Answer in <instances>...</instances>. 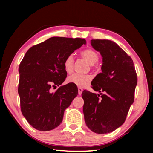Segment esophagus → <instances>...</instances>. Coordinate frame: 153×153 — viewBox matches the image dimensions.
<instances>
[{
	"mask_svg": "<svg viewBox=\"0 0 153 153\" xmlns=\"http://www.w3.org/2000/svg\"><path fill=\"white\" fill-rule=\"evenodd\" d=\"M82 91H83V89L82 88H78V94H79V95H81L82 94Z\"/></svg>",
	"mask_w": 153,
	"mask_h": 153,
	"instance_id": "34e87169",
	"label": "esophagus"
}]
</instances>
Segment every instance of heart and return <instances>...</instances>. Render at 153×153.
<instances>
[{
	"label": "heart",
	"instance_id": "b5f03b06",
	"mask_svg": "<svg viewBox=\"0 0 153 153\" xmlns=\"http://www.w3.org/2000/svg\"><path fill=\"white\" fill-rule=\"evenodd\" d=\"M83 59L88 62V63L92 66L98 61L99 56L98 53L92 49H86L80 53ZM63 68L67 74H71L73 71L74 68V57L73 55H69L67 56L63 62ZM92 77L90 75H80L78 74H74L69 76L67 78V82L71 84L76 85L79 87H86L92 81Z\"/></svg>",
	"mask_w": 153,
	"mask_h": 153
}]
</instances>
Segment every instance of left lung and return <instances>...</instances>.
<instances>
[{
    "instance_id": "1",
    "label": "left lung",
    "mask_w": 153,
    "mask_h": 153,
    "mask_svg": "<svg viewBox=\"0 0 153 153\" xmlns=\"http://www.w3.org/2000/svg\"><path fill=\"white\" fill-rule=\"evenodd\" d=\"M90 44L102 57L101 73L91 82L100 94L82 92L86 126L99 134L112 132L125 122L133 104L137 74L131 58L115 42L92 40Z\"/></svg>"
}]
</instances>
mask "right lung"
<instances>
[{
  "label": "right lung",
  "instance_id": "right-lung-1",
  "mask_svg": "<svg viewBox=\"0 0 153 153\" xmlns=\"http://www.w3.org/2000/svg\"><path fill=\"white\" fill-rule=\"evenodd\" d=\"M86 44L82 38L52 37L26 52L19 67L18 93L22 113L33 128L49 131L62 122L65 110L78 93L73 84L61 86L67 77L63 62ZM56 85L59 88L52 92Z\"/></svg>",
  "mask_w": 153,
  "mask_h": 153
}]
</instances>
